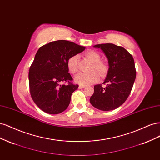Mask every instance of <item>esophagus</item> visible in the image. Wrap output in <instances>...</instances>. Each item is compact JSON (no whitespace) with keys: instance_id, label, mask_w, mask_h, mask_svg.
<instances>
[{"instance_id":"34e87169","label":"esophagus","mask_w":160,"mask_h":160,"mask_svg":"<svg viewBox=\"0 0 160 160\" xmlns=\"http://www.w3.org/2000/svg\"><path fill=\"white\" fill-rule=\"evenodd\" d=\"M85 88V85H79V89H82V88Z\"/></svg>"}]
</instances>
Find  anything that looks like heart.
<instances>
[{
    "label": "heart",
    "mask_w": 160,
    "mask_h": 160,
    "mask_svg": "<svg viewBox=\"0 0 160 160\" xmlns=\"http://www.w3.org/2000/svg\"><path fill=\"white\" fill-rule=\"evenodd\" d=\"M85 57L92 62L89 73H80L75 77L76 83L83 85H88L95 83L101 77L107 75L109 67L105 62L101 61V55L98 52L93 51H88L85 53ZM78 59L77 55L70 57L67 60V65L69 71L72 74H75L78 72Z\"/></svg>",
    "instance_id": "obj_1"
}]
</instances>
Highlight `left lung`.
Here are the masks:
<instances>
[{
	"label": "left lung",
	"instance_id": "8db88e82",
	"mask_svg": "<svg viewBox=\"0 0 160 160\" xmlns=\"http://www.w3.org/2000/svg\"><path fill=\"white\" fill-rule=\"evenodd\" d=\"M94 47L100 48L105 52L109 67L103 82V84H108L105 88L101 84L94 86L90 103L100 110H113L126 101L132 91L136 77L133 58L123 47L112 43Z\"/></svg>",
	"mask_w": 160,
	"mask_h": 160
}]
</instances>
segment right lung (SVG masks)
Segmentation results:
<instances>
[{
    "mask_svg": "<svg viewBox=\"0 0 160 160\" xmlns=\"http://www.w3.org/2000/svg\"><path fill=\"white\" fill-rule=\"evenodd\" d=\"M85 49L65 40L52 41L38 49L30 67L28 81L33 101L44 112L58 114L68 108L71 95L79 85L72 83L67 60Z\"/></svg>",
    "mask_w": 160,
    "mask_h": 160,
    "instance_id": "right-lung-1",
    "label": "right lung"
}]
</instances>
